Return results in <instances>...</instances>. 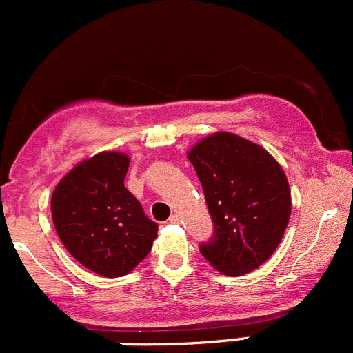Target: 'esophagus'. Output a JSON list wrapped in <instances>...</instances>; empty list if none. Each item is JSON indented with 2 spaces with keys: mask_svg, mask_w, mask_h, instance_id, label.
Segmentation results:
<instances>
[{
  "mask_svg": "<svg viewBox=\"0 0 353 353\" xmlns=\"http://www.w3.org/2000/svg\"><path fill=\"white\" fill-rule=\"evenodd\" d=\"M169 221L172 223V225H179V223H181V214H172V216L169 217Z\"/></svg>",
  "mask_w": 353,
  "mask_h": 353,
  "instance_id": "1",
  "label": "esophagus"
}]
</instances>
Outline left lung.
Wrapping results in <instances>:
<instances>
[{"instance_id": "8db88e82", "label": "left lung", "mask_w": 353, "mask_h": 353, "mask_svg": "<svg viewBox=\"0 0 353 353\" xmlns=\"http://www.w3.org/2000/svg\"><path fill=\"white\" fill-rule=\"evenodd\" d=\"M202 183L214 235L200 243L203 258L230 276L259 268L273 254L291 216L282 167L259 144L216 132L190 150Z\"/></svg>"}]
</instances>
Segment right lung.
I'll use <instances>...</instances> for the list:
<instances>
[{"instance_id":"add662e5","label":"right lung","mask_w":353,"mask_h":353,"mask_svg":"<svg viewBox=\"0 0 353 353\" xmlns=\"http://www.w3.org/2000/svg\"><path fill=\"white\" fill-rule=\"evenodd\" d=\"M130 158L104 151L80 161L52 195V219L69 254L97 275L114 279L151 251L158 225L125 188Z\"/></svg>"}]
</instances>
